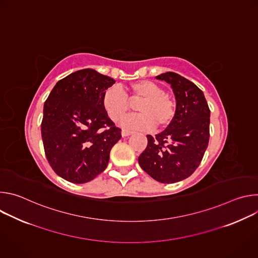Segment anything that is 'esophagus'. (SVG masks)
Wrapping results in <instances>:
<instances>
[{"label":"esophagus","mask_w":258,"mask_h":258,"mask_svg":"<svg viewBox=\"0 0 258 258\" xmlns=\"http://www.w3.org/2000/svg\"><path fill=\"white\" fill-rule=\"evenodd\" d=\"M121 135H122V137H128V136L133 135V132L128 131V130H122L121 131Z\"/></svg>","instance_id":"34e87169"}]
</instances>
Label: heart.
<instances>
[{
  "label": "heart",
  "mask_w": 258,
  "mask_h": 258,
  "mask_svg": "<svg viewBox=\"0 0 258 258\" xmlns=\"http://www.w3.org/2000/svg\"><path fill=\"white\" fill-rule=\"evenodd\" d=\"M127 96L132 103H139L137 110L141 113L122 122L126 128L150 131L155 125L167 128L175 117V104L166 96L163 88L151 81H139L131 84ZM102 107L106 114L113 121L122 120L132 110L126 95L118 88L107 89L102 97Z\"/></svg>",
  "instance_id": "1"
}]
</instances>
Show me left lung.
<instances>
[{"label": "left lung", "instance_id": "obj_1", "mask_svg": "<svg viewBox=\"0 0 258 258\" xmlns=\"http://www.w3.org/2000/svg\"><path fill=\"white\" fill-rule=\"evenodd\" d=\"M156 79L171 86L175 117L162 133L147 136L148 145L139 164L157 181L171 183L187 178L199 166L209 141L210 110L203 92L189 80L170 71Z\"/></svg>", "mask_w": 258, "mask_h": 258}]
</instances>
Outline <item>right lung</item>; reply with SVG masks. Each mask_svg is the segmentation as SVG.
<instances>
[{"instance_id":"obj_1","label":"right lung","mask_w":258,"mask_h":258,"mask_svg":"<svg viewBox=\"0 0 258 258\" xmlns=\"http://www.w3.org/2000/svg\"><path fill=\"white\" fill-rule=\"evenodd\" d=\"M113 84L94 69H82L60 80L45 102L41 132L46 157L70 182H88L104 171L121 138L102 107L103 94Z\"/></svg>"}]
</instances>
